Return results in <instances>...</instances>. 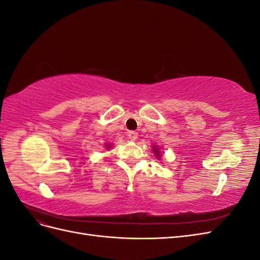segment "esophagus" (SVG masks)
I'll use <instances>...</instances> for the list:
<instances>
[{
  "instance_id": "esophagus-1",
  "label": "esophagus",
  "mask_w": 260,
  "mask_h": 260,
  "mask_svg": "<svg viewBox=\"0 0 260 260\" xmlns=\"http://www.w3.org/2000/svg\"><path fill=\"white\" fill-rule=\"evenodd\" d=\"M128 138L131 141H136L138 139V132L137 131H129L128 132Z\"/></svg>"
}]
</instances>
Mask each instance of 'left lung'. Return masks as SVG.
Returning a JSON list of instances; mask_svg holds the SVG:
<instances>
[{
    "label": "left lung",
    "mask_w": 260,
    "mask_h": 260,
    "mask_svg": "<svg viewBox=\"0 0 260 260\" xmlns=\"http://www.w3.org/2000/svg\"><path fill=\"white\" fill-rule=\"evenodd\" d=\"M152 151H153V153H154V155H155V157H156V159H158V160H160V158H161V152H160V149H159V146H157V145H153L152 146Z\"/></svg>",
    "instance_id": "obj_1"
}]
</instances>
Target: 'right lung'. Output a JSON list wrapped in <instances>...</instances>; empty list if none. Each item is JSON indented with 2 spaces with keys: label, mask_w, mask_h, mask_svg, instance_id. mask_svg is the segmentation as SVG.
Returning <instances> with one entry per match:
<instances>
[{
  "label": "right lung",
  "mask_w": 260,
  "mask_h": 260,
  "mask_svg": "<svg viewBox=\"0 0 260 260\" xmlns=\"http://www.w3.org/2000/svg\"><path fill=\"white\" fill-rule=\"evenodd\" d=\"M105 148H106V149L112 148V144H111V143H105Z\"/></svg>",
  "instance_id": "obj_1"
}]
</instances>
